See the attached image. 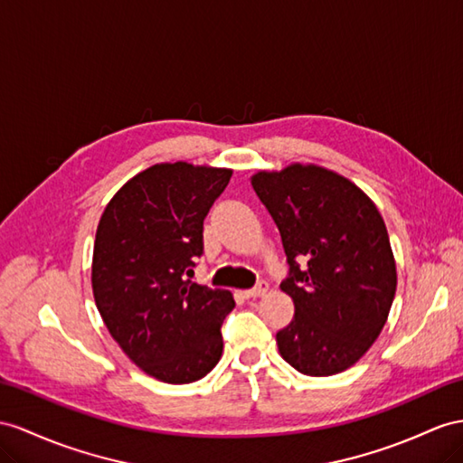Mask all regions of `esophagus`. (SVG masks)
<instances>
[{
    "label": "esophagus",
    "mask_w": 463,
    "mask_h": 463,
    "mask_svg": "<svg viewBox=\"0 0 463 463\" xmlns=\"http://www.w3.org/2000/svg\"><path fill=\"white\" fill-rule=\"evenodd\" d=\"M268 291V281H258L252 289L244 291V298H262V295Z\"/></svg>",
    "instance_id": "1"
}]
</instances>
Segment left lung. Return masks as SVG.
Masks as SVG:
<instances>
[{"mask_svg": "<svg viewBox=\"0 0 463 463\" xmlns=\"http://www.w3.org/2000/svg\"><path fill=\"white\" fill-rule=\"evenodd\" d=\"M252 187L289 264L281 289L295 317L276 335L281 358L313 377L345 372L382 333L395 298L385 222L360 187L318 165L258 172Z\"/></svg>", "mask_w": 463, "mask_h": 463, "instance_id": "8db88e82", "label": "left lung"}]
</instances>
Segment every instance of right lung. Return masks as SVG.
I'll list each match as a JSON object with an SVG mask.
<instances>
[{
    "label": "right lung",
    "instance_id": "add662e5",
    "mask_svg": "<svg viewBox=\"0 0 463 463\" xmlns=\"http://www.w3.org/2000/svg\"><path fill=\"white\" fill-rule=\"evenodd\" d=\"M232 172L156 164L105 207L93 246V298L105 326L142 372L192 383L221 360L227 289L194 283L203 221Z\"/></svg>",
    "mask_w": 463,
    "mask_h": 463
}]
</instances>
